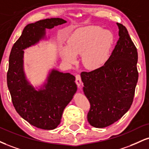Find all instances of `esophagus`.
Here are the masks:
<instances>
[{
	"instance_id": "obj_1",
	"label": "esophagus",
	"mask_w": 149,
	"mask_h": 149,
	"mask_svg": "<svg viewBox=\"0 0 149 149\" xmlns=\"http://www.w3.org/2000/svg\"><path fill=\"white\" fill-rule=\"evenodd\" d=\"M76 82L78 87H80L81 85V76L80 74L76 75Z\"/></svg>"
}]
</instances>
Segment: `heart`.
<instances>
[{"mask_svg": "<svg viewBox=\"0 0 149 149\" xmlns=\"http://www.w3.org/2000/svg\"><path fill=\"white\" fill-rule=\"evenodd\" d=\"M113 43L111 33L98 26H89L77 32L68 41V48L62 50V57L69 63L76 62L75 55L90 69L100 67L108 59Z\"/></svg>", "mask_w": 149, "mask_h": 149, "instance_id": "1", "label": "heart"}]
</instances>
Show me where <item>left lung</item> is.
Instances as JSON below:
<instances>
[{"instance_id": "obj_1", "label": "left lung", "mask_w": 149, "mask_h": 149, "mask_svg": "<svg viewBox=\"0 0 149 149\" xmlns=\"http://www.w3.org/2000/svg\"><path fill=\"white\" fill-rule=\"evenodd\" d=\"M119 38L102 67L81 74L84 94L89 100V124L105 128L121 119L130 109L138 80L137 48L126 28L116 23Z\"/></svg>"}]
</instances>
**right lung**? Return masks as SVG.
<instances>
[{"instance_id":"obj_1","label":"right lung","mask_w":149,"mask_h":149,"mask_svg":"<svg viewBox=\"0 0 149 149\" xmlns=\"http://www.w3.org/2000/svg\"><path fill=\"white\" fill-rule=\"evenodd\" d=\"M66 22L60 18H51L28 24L14 44L9 58L7 82L14 108L30 124L44 130H53L60 123L64 108L77 90L76 78L53 70L45 89L37 92L25 78L23 50L44 37L46 28Z\"/></svg>"}]
</instances>
